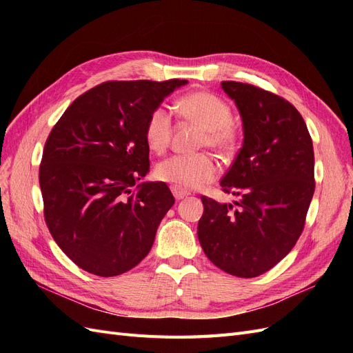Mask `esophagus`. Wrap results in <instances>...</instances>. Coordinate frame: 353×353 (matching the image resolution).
<instances>
[{
    "label": "esophagus",
    "mask_w": 353,
    "mask_h": 353,
    "mask_svg": "<svg viewBox=\"0 0 353 353\" xmlns=\"http://www.w3.org/2000/svg\"><path fill=\"white\" fill-rule=\"evenodd\" d=\"M172 190V194H174V197L176 199V200H181V199H184V197H187L190 193L188 191H185V190H183V188H179V187H172L170 188Z\"/></svg>",
    "instance_id": "obj_1"
}]
</instances>
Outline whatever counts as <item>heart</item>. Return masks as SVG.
<instances>
[{
  "label": "heart",
  "mask_w": 353,
  "mask_h": 353,
  "mask_svg": "<svg viewBox=\"0 0 353 353\" xmlns=\"http://www.w3.org/2000/svg\"><path fill=\"white\" fill-rule=\"evenodd\" d=\"M175 108L183 119L203 128L201 147H210L227 153L236 144L237 131L231 117L230 105L218 95L208 91H193L178 99ZM145 143L154 153H163L172 138V117L165 105H157L147 116L144 125ZM219 168L208 154H175L156 166L160 181L179 188L193 190L205 187L218 178Z\"/></svg>",
  "instance_id": "b5f03b06"
}]
</instances>
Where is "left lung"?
Returning <instances> with one entry per match:
<instances>
[{
	"label": "left lung",
	"mask_w": 353,
	"mask_h": 353,
	"mask_svg": "<svg viewBox=\"0 0 353 353\" xmlns=\"http://www.w3.org/2000/svg\"><path fill=\"white\" fill-rule=\"evenodd\" d=\"M243 121V147L221 179L234 205L201 196L197 236L213 265L253 279L279 263L301 237L315 191L314 145L293 104L250 83L223 81Z\"/></svg>",
	"instance_id": "1"
}]
</instances>
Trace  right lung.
Returning a JSON list of instances; mask_svg holds the SVG:
<instances>
[{"mask_svg":"<svg viewBox=\"0 0 353 353\" xmlns=\"http://www.w3.org/2000/svg\"><path fill=\"white\" fill-rule=\"evenodd\" d=\"M188 81H109L74 100L52 128L39 166L47 227L83 271L114 276L150 252L175 199L150 170L147 116Z\"/></svg>","mask_w":353,"mask_h":353,"instance_id":"right-lung-1","label":"right lung"}]
</instances>
